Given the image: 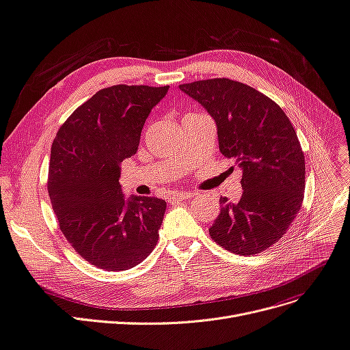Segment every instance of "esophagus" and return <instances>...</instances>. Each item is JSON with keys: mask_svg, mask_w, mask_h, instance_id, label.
I'll use <instances>...</instances> for the list:
<instances>
[{"mask_svg": "<svg viewBox=\"0 0 350 350\" xmlns=\"http://www.w3.org/2000/svg\"><path fill=\"white\" fill-rule=\"evenodd\" d=\"M194 194L196 193H193V191H177V193L170 196V203L180 202V200H187V199H190V197H193Z\"/></svg>", "mask_w": 350, "mask_h": 350, "instance_id": "obj_1", "label": "esophagus"}]
</instances>
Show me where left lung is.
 <instances>
[{"label": "left lung", "instance_id": "8db88e82", "mask_svg": "<svg viewBox=\"0 0 350 350\" xmlns=\"http://www.w3.org/2000/svg\"><path fill=\"white\" fill-rule=\"evenodd\" d=\"M178 88L215 120L220 153L243 174L240 200L220 197L211 239L241 256L269 249L293 223L305 191V156L291 120L260 91L229 79Z\"/></svg>", "mask_w": 350, "mask_h": 350}]
</instances>
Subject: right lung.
Listing matches in <instances>:
<instances>
[{"instance_id": "right-lung-1", "label": "right lung", "mask_w": 350, "mask_h": 350, "mask_svg": "<svg viewBox=\"0 0 350 350\" xmlns=\"http://www.w3.org/2000/svg\"><path fill=\"white\" fill-rule=\"evenodd\" d=\"M169 85H113L75 110L58 130L49 194L59 229L81 257L104 270H127L153 252L165 213L157 197L130 196L118 181L135 154L148 114Z\"/></svg>"}]
</instances>
